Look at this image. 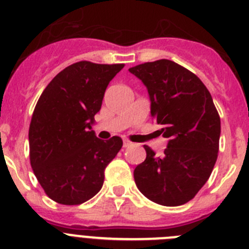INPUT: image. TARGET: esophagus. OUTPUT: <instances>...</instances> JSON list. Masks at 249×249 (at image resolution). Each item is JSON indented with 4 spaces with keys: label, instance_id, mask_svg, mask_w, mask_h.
Listing matches in <instances>:
<instances>
[{
    "label": "esophagus",
    "instance_id": "1",
    "mask_svg": "<svg viewBox=\"0 0 249 249\" xmlns=\"http://www.w3.org/2000/svg\"><path fill=\"white\" fill-rule=\"evenodd\" d=\"M132 144H133V143H132L131 141H128V140H123V147H124V148L131 147Z\"/></svg>",
    "mask_w": 249,
    "mask_h": 249
}]
</instances>
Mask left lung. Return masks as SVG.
<instances>
[{"instance_id": "8db88e82", "label": "left lung", "mask_w": 249, "mask_h": 249, "mask_svg": "<svg viewBox=\"0 0 249 249\" xmlns=\"http://www.w3.org/2000/svg\"><path fill=\"white\" fill-rule=\"evenodd\" d=\"M128 70L147 88L150 115L169 140L163 157L144 145L147 158L133 173L137 188L156 204H186L205 185L217 159L221 121L211 93L194 72L168 59Z\"/></svg>"}]
</instances>
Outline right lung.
Segmentation results:
<instances>
[{
	"instance_id": "right-lung-1",
	"label": "right lung",
	"mask_w": 249,
	"mask_h": 249,
	"mask_svg": "<svg viewBox=\"0 0 249 249\" xmlns=\"http://www.w3.org/2000/svg\"><path fill=\"white\" fill-rule=\"evenodd\" d=\"M124 64L79 61L61 70L36 102L29 126V159L50 199L80 205L104 185L105 169L122 148L121 137L102 141L92 123L107 85Z\"/></svg>"
}]
</instances>
